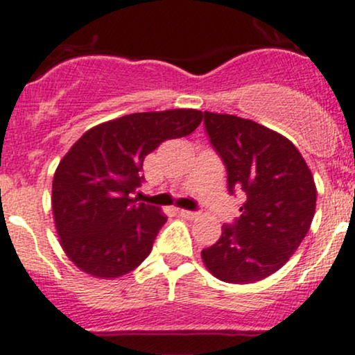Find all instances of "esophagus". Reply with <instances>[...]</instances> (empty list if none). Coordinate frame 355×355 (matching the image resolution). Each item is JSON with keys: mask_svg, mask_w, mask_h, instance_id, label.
<instances>
[{"mask_svg": "<svg viewBox=\"0 0 355 355\" xmlns=\"http://www.w3.org/2000/svg\"><path fill=\"white\" fill-rule=\"evenodd\" d=\"M178 214L185 218H197L198 217V211H191V210H178Z\"/></svg>", "mask_w": 355, "mask_h": 355, "instance_id": "34e87169", "label": "esophagus"}]
</instances>
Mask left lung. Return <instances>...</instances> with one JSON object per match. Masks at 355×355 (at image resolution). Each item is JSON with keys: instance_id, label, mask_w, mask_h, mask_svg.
I'll use <instances>...</instances> for the list:
<instances>
[{"instance_id": "left-lung-1", "label": "left lung", "mask_w": 355, "mask_h": 355, "mask_svg": "<svg viewBox=\"0 0 355 355\" xmlns=\"http://www.w3.org/2000/svg\"><path fill=\"white\" fill-rule=\"evenodd\" d=\"M203 125L227 168L229 193L243 198L240 217L202 250L203 263L223 282H257L279 270L311 229L313 177L295 145L267 126L210 112Z\"/></svg>"}]
</instances>
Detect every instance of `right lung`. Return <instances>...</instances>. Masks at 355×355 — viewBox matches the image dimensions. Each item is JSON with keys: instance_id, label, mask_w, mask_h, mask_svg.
I'll return each instance as SVG.
<instances>
[{"instance_id": "obj_1", "label": "right lung", "mask_w": 355, "mask_h": 355, "mask_svg": "<svg viewBox=\"0 0 355 355\" xmlns=\"http://www.w3.org/2000/svg\"><path fill=\"white\" fill-rule=\"evenodd\" d=\"M200 121L198 110L132 113L93 126L71 146L53 177L51 205L61 247L76 267L115 279L148 257L166 217L133 198L144 160Z\"/></svg>"}]
</instances>
